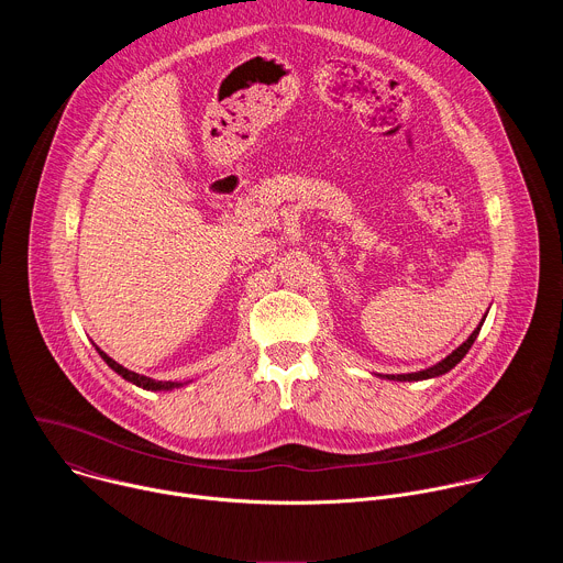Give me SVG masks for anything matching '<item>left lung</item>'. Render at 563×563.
<instances>
[{
    "label": "left lung",
    "mask_w": 563,
    "mask_h": 563,
    "mask_svg": "<svg viewBox=\"0 0 563 563\" xmlns=\"http://www.w3.org/2000/svg\"><path fill=\"white\" fill-rule=\"evenodd\" d=\"M484 320H486V318H484ZM484 320H481L478 328L467 336V341H465L463 345H459L450 356H445V358L439 361L437 365H432V367H428V369H421V372H412V374H385L383 378H389V380H423V378H434V376H441V374L450 372V369L467 354V350H470L472 343L476 341V336H478V332H481V325H484Z\"/></svg>",
    "instance_id": "1"
}]
</instances>
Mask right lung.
Returning <instances> with one entry per match:
<instances>
[{"instance_id":"add662e5","label":"right lung","mask_w":563,"mask_h":563,"mask_svg":"<svg viewBox=\"0 0 563 563\" xmlns=\"http://www.w3.org/2000/svg\"><path fill=\"white\" fill-rule=\"evenodd\" d=\"M96 350H98V354L104 358V363L113 369V372H118L124 380H129V383H133V385H137V387H142V389H153V391H159V389H174V387H183L185 383H178V380H155V378H148V376H142V374H135V372H131V369H126V367H122L120 363H115L109 354H104L98 345H96Z\"/></svg>"}]
</instances>
